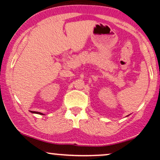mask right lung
Listing matches in <instances>:
<instances>
[{
  "label": "right lung",
  "mask_w": 160,
  "mask_h": 160,
  "mask_svg": "<svg viewBox=\"0 0 160 160\" xmlns=\"http://www.w3.org/2000/svg\"><path fill=\"white\" fill-rule=\"evenodd\" d=\"M36 113H38V114H41V115H42V113H41V112H36Z\"/></svg>",
  "instance_id": "1"
}]
</instances>
